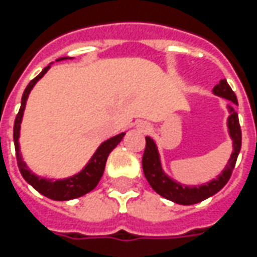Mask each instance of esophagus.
<instances>
[{"label": "esophagus", "instance_id": "34e87169", "mask_svg": "<svg viewBox=\"0 0 257 257\" xmlns=\"http://www.w3.org/2000/svg\"><path fill=\"white\" fill-rule=\"evenodd\" d=\"M137 129H139L141 133H148L151 132V125H149L148 122H140V124L137 125Z\"/></svg>", "mask_w": 257, "mask_h": 257}]
</instances>
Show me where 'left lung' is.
Listing matches in <instances>:
<instances>
[{"label":"left lung","instance_id":"obj_1","mask_svg":"<svg viewBox=\"0 0 257 257\" xmlns=\"http://www.w3.org/2000/svg\"><path fill=\"white\" fill-rule=\"evenodd\" d=\"M213 93L216 96L227 98L228 101L232 102L231 105H228V109L231 113V116L228 117V129H229V136L233 141V152H232L231 159L228 161L225 169L221 172V175L217 179H213L208 184H204L200 187H187V185H183V184L172 180L163 172L160 156L157 152L155 141L151 137H145L147 144H145V151L143 155V171H144L145 177L151 184V187L153 188V191L173 203L181 204V205H192V204L200 203V201L211 197L228 183L232 171L235 168L236 160H237L240 148H241V129H240L239 124V116L233 109V104L237 105V98H236L235 92L232 90L231 86L228 85L227 80H221L213 88Z\"/></svg>","mask_w":257,"mask_h":257}]
</instances>
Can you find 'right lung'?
<instances>
[{
    "label": "right lung",
    "mask_w": 257,
    "mask_h": 257,
    "mask_svg": "<svg viewBox=\"0 0 257 257\" xmlns=\"http://www.w3.org/2000/svg\"><path fill=\"white\" fill-rule=\"evenodd\" d=\"M66 58L68 57H61L58 58L57 61L66 60ZM49 68L50 65L44 68V70H42L41 73L38 74L37 77H34L33 80L28 84L25 90H24V94H22L21 100V108L18 110V114L16 116V120H14L13 139L14 147H16V156H17V164L18 168H20V172H21L22 177H24L36 191L40 192L41 195L46 196V197H49V199L52 200H57V201H65V200H72L76 199V197H80V196L86 195L88 192L93 191V189L97 187V184H98V181H100L101 179V176L104 173L105 164H106V159H108L109 153L112 152L113 149L118 145V143L122 140V137H124L125 133H120V135H117V136L104 141V143L98 147L96 153L93 155L92 159L89 160L88 164L85 165V168L82 169L80 173H77V175L72 176V177L52 181V180L41 179V177H38L37 175L32 173V172L29 171V168L26 167L25 163H24V160H22L21 152H20V144H18V137H20V128H21L22 116H24V110H25L28 96H29L30 90L33 89V86L36 85V82L49 70Z\"/></svg>",
    "instance_id": "1"
}]
</instances>
